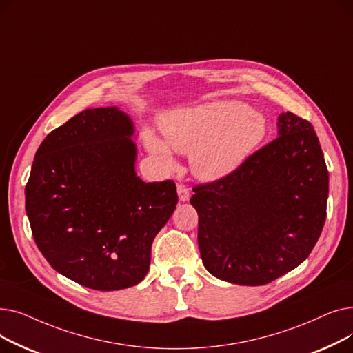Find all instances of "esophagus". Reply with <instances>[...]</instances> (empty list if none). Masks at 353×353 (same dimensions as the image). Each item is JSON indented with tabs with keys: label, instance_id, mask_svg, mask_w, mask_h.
Returning <instances> with one entry per match:
<instances>
[{
	"label": "esophagus",
	"instance_id": "34e87169",
	"mask_svg": "<svg viewBox=\"0 0 353 353\" xmlns=\"http://www.w3.org/2000/svg\"><path fill=\"white\" fill-rule=\"evenodd\" d=\"M177 194H179L180 201H188V200H189L190 192H189V189L186 188V184H181V183L177 184Z\"/></svg>",
	"mask_w": 353,
	"mask_h": 353
}]
</instances>
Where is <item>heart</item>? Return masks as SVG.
<instances>
[{
    "label": "heart",
    "instance_id": "obj_1",
    "mask_svg": "<svg viewBox=\"0 0 353 353\" xmlns=\"http://www.w3.org/2000/svg\"><path fill=\"white\" fill-rule=\"evenodd\" d=\"M160 124L165 141L145 132L147 150L164 164L174 163L171 146L190 154L193 173L205 180L232 174L268 136L266 119L239 101H213L173 110Z\"/></svg>",
    "mask_w": 353,
    "mask_h": 353
}]
</instances>
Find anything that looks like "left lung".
I'll return each mask as SVG.
<instances>
[{"label":"left lung","mask_w":353,"mask_h":353,"mask_svg":"<svg viewBox=\"0 0 353 353\" xmlns=\"http://www.w3.org/2000/svg\"><path fill=\"white\" fill-rule=\"evenodd\" d=\"M274 140L232 174L193 188L205 268L225 282L261 286L298 268L326 220L329 173L313 125L282 113Z\"/></svg>","instance_id":"obj_1"}]
</instances>
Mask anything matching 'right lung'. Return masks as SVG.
Returning <instances> with one entry per match:
<instances>
[{"label": "right lung", "instance_id": "right-lung-1", "mask_svg": "<svg viewBox=\"0 0 353 353\" xmlns=\"http://www.w3.org/2000/svg\"><path fill=\"white\" fill-rule=\"evenodd\" d=\"M133 134L117 107L84 110L43 140L26 186L37 248L52 269L94 290L144 279L179 200L173 180L136 174Z\"/></svg>", "mask_w": 353, "mask_h": 353}]
</instances>
